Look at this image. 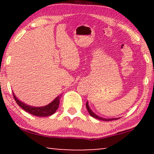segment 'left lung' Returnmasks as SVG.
I'll list each match as a JSON object with an SVG mask.
<instances>
[{"mask_svg":"<svg viewBox=\"0 0 154 154\" xmlns=\"http://www.w3.org/2000/svg\"><path fill=\"white\" fill-rule=\"evenodd\" d=\"M86 107H87V109H88V112H89V113L90 114V116H92L93 118H94V119L101 120V121H113V120H117V119H103V118H101V117H100V116H97L96 114H94V113L91 111V109H90L89 106H88V102H87V103H86Z\"/></svg>","mask_w":154,"mask_h":154,"instance_id":"left-lung-1","label":"left lung"}]
</instances>
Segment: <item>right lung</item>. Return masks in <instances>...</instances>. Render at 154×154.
Here are the masks:
<instances>
[{
    "label": "right lung",
    "instance_id": "obj_1",
    "mask_svg": "<svg viewBox=\"0 0 154 154\" xmlns=\"http://www.w3.org/2000/svg\"><path fill=\"white\" fill-rule=\"evenodd\" d=\"M13 97L14 100L16 101L17 104L20 106L22 109H24V111H26V112H28L31 114L35 116H51L53 113H55L57 109H58L59 105H60V99L61 96H58L53 102H52L50 104H49L47 106H42V107H34V106H28V105L24 104L22 102H20V100H17V98L16 97L14 93Z\"/></svg>",
    "mask_w": 154,
    "mask_h": 154
}]
</instances>
